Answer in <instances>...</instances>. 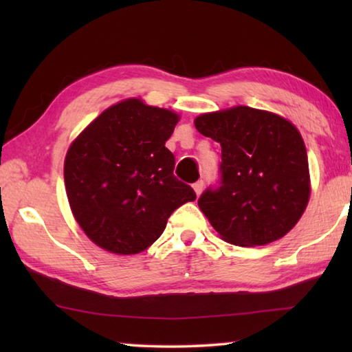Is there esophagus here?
<instances>
[{
	"instance_id": "1",
	"label": "esophagus",
	"mask_w": 352,
	"mask_h": 352,
	"mask_svg": "<svg viewBox=\"0 0 352 352\" xmlns=\"http://www.w3.org/2000/svg\"><path fill=\"white\" fill-rule=\"evenodd\" d=\"M204 186H205L204 180H199V182H195V183L192 184V188H194L195 194H197V195H200V194H201V190H204Z\"/></svg>"
}]
</instances>
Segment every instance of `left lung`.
<instances>
[{
	"label": "left lung",
	"instance_id": "1",
	"mask_svg": "<svg viewBox=\"0 0 352 352\" xmlns=\"http://www.w3.org/2000/svg\"><path fill=\"white\" fill-rule=\"evenodd\" d=\"M195 129L222 146L219 182L199 199L222 239L254 247L289 233L311 194L306 147L294 124L241 105L199 116Z\"/></svg>",
	"mask_w": 352,
	"mask_h": 352
}]
</instances>
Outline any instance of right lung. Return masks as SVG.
<instances>
[{"mask_svg": "<svg viewBox=\"0 0 352 352\" xmlns=\"http://www.w3.org/2000/svg\"><path fill=\"white\" fill-rule=\"evenodd\" d=\"M178 116L140 99L107 109L71 144L65 188L80 228L104 250L135 254L163 234L194 189L174 175L166 141Z\"/></svg>", "mask_w": 352, "mask_h": 352, "instance_id": "right-lung-1", "label": "right lung"}]
</instances>
